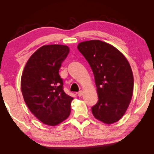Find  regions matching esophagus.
I'll return each mask as SVG.
<instances>
[{"label":"esophagus","mask_w":154,"mask_h":154,"mask_svg":"<svg viewBox=\"0 0 154 154\" xmlns=\"http://www.w3.org/2000/svg\"><path fill=\"white\" fill-rule=\"evenodd\" d=\"M82 94H83V91H80L79 92H78V93H77V95L79 97H81V95H82Z\"/></svg>","instance_id":"esophagus-1"}]
</instances>
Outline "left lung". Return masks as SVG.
<instances>
[{"label": "left lung", "instance_id": "obj_1", "mask_svg": "<svg viewBox=\"0 0 154 154\" xmlns=\"http://www.w3.org/2000/svg\"><path fill=\"white\" fill-rule=\"evenodd\" d=\"M77 49L94 76L99 100L91 108L93 114L104 123L117 122L132 97L134 77L128 61L116 48L100 40L81 42Z\"/></svg>", "mask_w": 154, "mask_h": 154}]
</instances>
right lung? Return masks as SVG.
Segmentation results:
<instances>
[{"label": "right lung", "instance_id": "obj_1", "mask_svg": "<svg viewBox=\"0 0 154 154\" xmlns=\"http://www.w3.org/2000/svg\"><path fill=\"white\" fill-rule=\"evenodd\" d=\"M69 49L63 45H48L39 48L27 61L21 78L26 104L41 122L55 126L71 112L73 98L64 92L59 70Z\"/></svg>", "mask_w": 154, "mask_h": 154}]
</instances>
